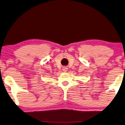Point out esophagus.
<instances>
[{
	"mask_svg": "<svg viewBox=\"0 0 125 125\" xmlns=\"http://www.w3.org/2000/svg\"><path fill=\"white\" fill-rule=\"evenodd\" d=\"M67 68H66V67H63V71L64 72H67Z\"/></svg>",
	"mask_w": 125,
	"mask_h": 125,
	"instance_id": "1",
	"label": "esophagus"
}]
</instances>
